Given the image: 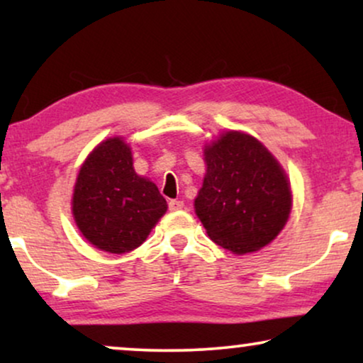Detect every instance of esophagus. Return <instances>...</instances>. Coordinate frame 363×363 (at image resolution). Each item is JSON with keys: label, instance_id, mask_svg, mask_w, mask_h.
Returning <instances> with one entry per match:
<instances>
[{"label": "esophagus", "instance_id": "34e87169", "mask_svg": "<svg viewBox=\"0 0 363 363\" xmlns=\"http://www.w3.org/2000/svg\"><path fill=\"white\" fill-rule=\"evenodd\" d=\"M168 206H170L172 211H180V210H183V206H185V203L180 200H170Z\"/></svg>", "mask_w": 363, "mask_h": 363}]
</instances>
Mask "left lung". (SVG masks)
Wrapping results in <instances>:
<instances>
[{
    "label": "left lung",
    "mask_w": 363,
    "mask_h": 363,
    "mask_svg": "<svg viewBox=\"0 0 363 363\" xmlns=\"http://www.w3.org/2000/svg\"><path fill=\"white\" fill-rule=\"evenodd\" d=\"M206 173L195 213L211 241L233 255L259 251L289 220L291 183L276 157L246 132L228 130L205 145Z\"/></svg>",
    "instance_id": "8db88e82"
}]
</instances>
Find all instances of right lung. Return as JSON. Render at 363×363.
Returning a JSON list of instances; mask_svg holds the SVG:
<instances>
[{
    "label": "right lung",
    "instance_id": "add662e5",
    "mask_svg": "<svg viewBox=\"0 0 363 363\" xmlns=\"http://www.w3.org/2000/svg\"><path fill=\"white\" fill-rule=\"evenodd\" d=\"M157 185L133 170L132 148L111 137L89 153L72 193L74 221L97 250L123 255L142 245L165 215Z\"/></svg>",
    "mask_w": 363,
    "mask_h": 363
}]
</instances>
